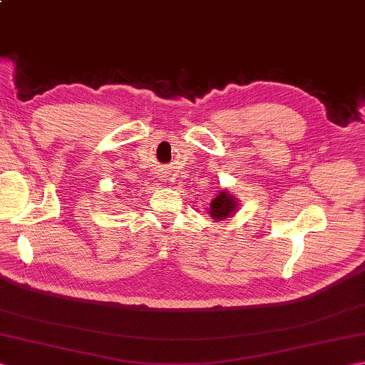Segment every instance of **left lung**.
I'll use <instances>...</instances> for the list:
<instances>
[{
    "label": "left lung",
    "instance_id": "8db88e82",
    "mask_svg": "<svg viewBox=\"0 0 365 365\" xmlns=\"http://www.w3.org/2000/svg\"><path fill=\"white\" fill-rule=\"evenodd\" d=\"M238 207V200L234 197V195H229L227 191H220V195L216 196L210 204V216L213 220H226L232 213H235Z\"/></svg>",
    "mask_w": 365,
    "mask_h": 365
}]
</instances>
